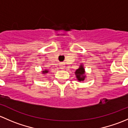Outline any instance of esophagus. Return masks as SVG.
Segmentation results:
<instances>
[{"mask_svg":"<svg viewBox=\"0 0 128 128\" xmlns=\"http://www.w3.org/2000/svg\"><path fill=\"white\" fill-rule=\"evenodd\" d=\"M59 66H60V69H64V68H65V64H64V63H60V64H59Z\"/></svg>","mask_w":128,"mask_h":128,"instance_id":"34e87169","label":"esophagus"}]
</instances>
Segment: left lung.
Instances as JSON below:
<instances>
[{
    "instance_id": "left-lung-1",
    "label": "left lung",
    "mask_w": 128,
    "mask_h": 128,
    "mask_svg": "<svg viewBox=\"0 0 128 128\" xmlns=\"http://www.w3.org/2000/svg\"><path fill=\"white\" fill-rule=\"evenodd\" d=\"M75 74H76V77H77V80H78V81L84 80L86 76H85V69L84 68L83 66H80L78 69L76 70Z\"/></svg>"
}]
</instances>
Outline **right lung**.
<instances>
[{"instance_id": "obj_1", "label": "right lung", "mask_w": 128, "mask_h": 128, "mask_svg": "<svg viewBox=\"0 0 128 128\" xmlns=\"http://www.w3.org/2000/svg\"><path fill=\"white\" fill-rule=\"evenodd\" d=\"M49 71L48 70H42V73L43 74H47L48 72Z\"/></svg>"}]
</instances>
